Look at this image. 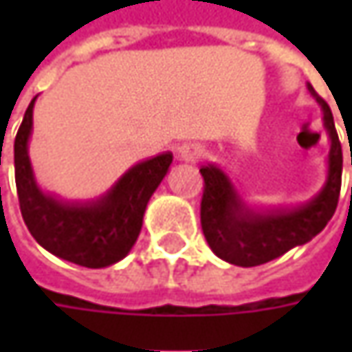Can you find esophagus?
Segmentation results:
<instances>
[{"instance_id":"esophagus-1","label":"esophagus","mask_w":352,"mask_h":352,"mask_svg":"<svg viewBox=\"0 0 352 352\" xmlns=\"http://www.w3.org/2000/svg\"><path fill=\"white\" fill-rule=\"evenodd\" d=\"M206 155V151L199 146V144H184L182 148H180V160L184 162H197V160H201Z\"/></svg>"}]
</instances>
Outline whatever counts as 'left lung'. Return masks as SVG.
Listing matches in <instances>:
<instances>
[{
	"label": "left lung",
	"instance_id": "8db88e82",
	"mask_svg": "<svg viewBox=\"0 0 352 352\" xmlns=\"http://www.w3.org/2000/svg\"><path fill=\"white\" fill-rule=\"evenodd\" d=\"M309 96L323 113V127L329 137L325 182L309 201L296 208H254L239 194L235 184L217 164L199 170L206 182L201 197V229L210 249L225 263L258 266L270 263L298 245L309 243L333 217L343 174V153L335 131L333 113L311 84Z\"/></svg>",
	"mask_w": 352,
	"mask_h": 352
}]
</instances>
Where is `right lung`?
Here are the masks:
<instances>
[{"label":"right lung","instance_id":"add662e5","mask_svg":"<svg viewBox=\"0 0 352 352\" xmlns=\"http://www.w3.org/2000/svg\"><path fill=\"white\" fill-rule=\"evenodd\" d=\"M29 103L15 137V184L25 225L50 254L86 268H105L127 256L137 243L151 196L168 174L172 153L142 160L125 170L102 196L62 199L36 184L29 141L33 107Z\"/></svg>","mask_w":352,"mask_h":352}]
</instances>
